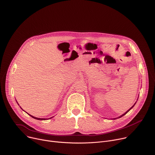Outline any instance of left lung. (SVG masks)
<instances>
[{"mask_svg": "<svg viewBox=\"0 0 155 155\" xmlns=\"http://www.w3.org/2000/svg\"><path fill=\"white\" fill-rule=\"evenodd\" d=\"M137 100H138V99H137ZM136 103H137V101H136V102H135V104H134V105H133V106H132V107H130V109H129V110H127V111H126V112H125V113H124V114H122V115H121V116H119V117H116V118H114V119H114V120H115V119H118V118H120V117H122V116H124V115H125V114H127V112H129V110H130V109H132V108H133V107H134V106H135V104H136Z\"/></svg>", "mask_w": 155, "mask_h": 155, "instance_id": "left-lung-1", "label": "left lung"}]
</instances>
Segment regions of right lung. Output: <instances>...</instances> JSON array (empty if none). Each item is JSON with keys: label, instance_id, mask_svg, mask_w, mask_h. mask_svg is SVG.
Segmentation results:
<instances>
[{"label": "right lung", "instance_id": "obj_1", "mask_svg": "<svg viewBox=\"0 0 155 155\" xmlns=\"http://www.w3.org/2000/svg\"><path fill=\"white\" fill-rule=\"evenodd\" d=\"M27 113V112H26ZM28 114V113H27ZM28 115H30L31 117H33V118H34V119H37V120H48V119H51V118H52L53 117H50V118H49V119H43V118H38V117H34V116H31V115H30V114H28Z\"/></svg>", "mask_w": 155, "mask_h": 155}]
</instances>
